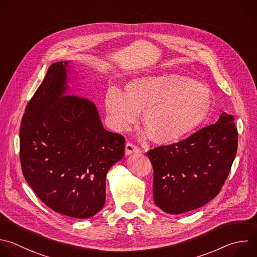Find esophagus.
I'll return each mask as SVG.
<instances>
[{
	"label": "esophagus",
	"mask_w": 257,
	"mask_h": 257,
	"mask_svg": "<svg viewBox=\"0 0 257 257\" xmlns=\"http://www.w3.org/2000/svg\"><path fill=\"white\" fill-rule=\"evenodd\" d=\"M139 152H141V150L136 145H134L130 142L126 143V146H125V154L126 155H130L132 153H139Z\"/></svg>",
	"instance_id": "34e87169"
}]
</instances>
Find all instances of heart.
Segmentation results:
<instances>
[{"mask_svg": "<svg viewBox=\"0 0 257 257\" xmlns=\"http://www.w3.org/2000/svg\"><path fill=\"white\" fill-rule=\"evenodd\" d=\"M126 95L110 88L105 108L113 129L124 131L142 113L151 140L158 145L176 143L201 127L214 104L211 90L202 82L179 73L150 74L129 80Z\"/></svg>", "mask_w": 257, "mask_h": 257, "instance_id": "heart-1", "label": "heart"}]
</instances>
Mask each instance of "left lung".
Here are the masks:
<instances>
[{"instance_id":"left-lung-1","label":"left lung","mask_w":257,"mask_h":257,"mask_svg":"<svg viewBox=\"0 0 257 257\" xmlns=\"http://www.w3.org/2000/svg\"><path fill=\"white\" fill-rule=\"evenodd\" d=\"M237 145L234 117L222 113L215 124L189 138L149 150L155 205L178 215L213 200L229 175Z\"/></svg>"}]
</instances>
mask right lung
Masks as SVG:
<instances>
[{
    "label": "right lung",
    "instance_id": "right-lung-1",
    "mask_svg": "<svg viewBox=\"0 0 257 257\" xmlns=\"http://www.w3.org/2000/svg\"><path fill=\"white\" fill-rule=\"evenodd\" d=\"M71 61L50 65L20 127L24 178L56 213L87 219L103 209L106 176L122 159L125 139L104 129L96 105L67 95Z\"/></svg>",
    "mask_w": 257,
    "mask_h": 257
}]
</instances>
